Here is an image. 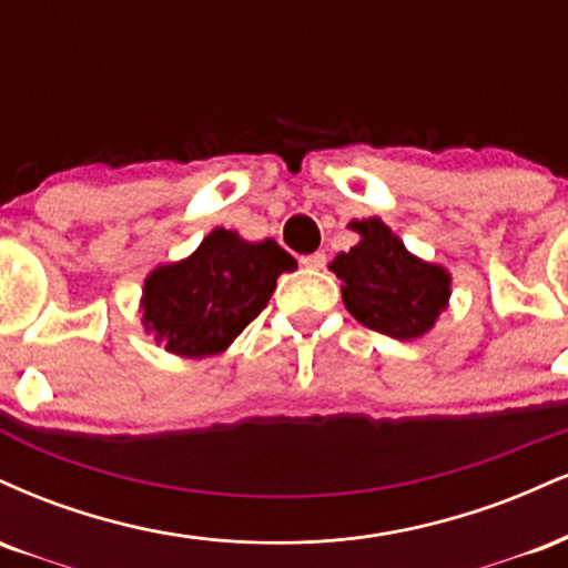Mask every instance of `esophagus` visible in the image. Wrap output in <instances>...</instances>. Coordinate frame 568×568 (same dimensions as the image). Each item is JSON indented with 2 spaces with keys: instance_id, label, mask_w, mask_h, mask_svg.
I'll list each match as a JSON object with an SVG mask.
<instances>
[{
  "instance_id": "obj_1",
  "label": "esophagus",
  "mask_w": 568,
  "mask_h": 568,
  "mask_svg": "<svg viewBox=\"0 0 568 568\" xmlns=\"http://www.w3.org/2000/svg\"><path fill=\"white\" fill-rule=\"evenodd\" d=\"M300 263H303L305 268L318 271V268H324L326 255H324V252H313V255H303V257H300Z\"/></svg>"
}]
</instances>
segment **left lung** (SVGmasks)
Instances as JSON below:
<instances>
[{"label":"left lung","instance_id":"1","mask_svg":"<svg viewBox=\"0 0 568 568\" xmlns=\"http://www.w3.org/2000/svg\"><path fill=\"white\" fill-rule=\"evenodd\" d=\"M358 244L329 263L356 322L396 339L428 335L452 297V273L412 255L379 217L351 220Z\"/></svg>","mask_w":568,"mask_h":568}]
</instances>
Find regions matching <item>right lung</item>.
Instances as JSON below:
<instances>
[{"label": "right lung", "mask_w": 568, "mask_h": 568, "mask_svg": "<svg viewBox=\"0 0 568 568\" xmlns=\"http://www.w3.org/2000/svg\"><path fill=\"white\" fill-rule=\"evenodd\" d=\"M295 268L297 260L273 239L246 242L215 229L189 257L145 276L140 322L166 353L217 356L268 305L276 278Z\"/></svg>", "instance_id": "1"}]
</instances>
